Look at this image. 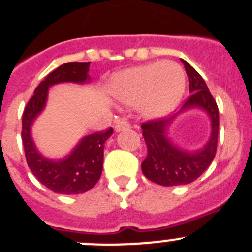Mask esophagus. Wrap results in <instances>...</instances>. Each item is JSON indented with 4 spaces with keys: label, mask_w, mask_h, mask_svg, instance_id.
I'll list each match as a JSON object with an SVG mask.
<instances>
[{
    "label": "esophagus",
    "mask_w": 252,
    "mask_h": 252,
    "mask_svg": "<svg viewBox=\"0 0 252 252\" xmlns=\"http://www.w3.org/2000/svg\"><path fill=\"white\" fill-rule=\"evenodd\" d=\"M129 128H130V124H129V122L126 121V119H121V121L117 122L114 126L115 131H122V130H126V129H129Z\"/></svg>",
    "instance_id": "1"
}]
</instances>
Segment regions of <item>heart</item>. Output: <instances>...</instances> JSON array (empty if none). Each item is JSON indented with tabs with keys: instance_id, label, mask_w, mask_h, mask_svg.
<instances>
[{
	"instance_id": "1",
	"label": "heart",
	"mask_w": 252,
	"mask_h": 252,
	"mask_svg": "<svg viewBox=\"0 0 252 252\" xmlns=\"http://www.w3.org/2000/svg\"><path fill=\"white\" fill-rule=\"evenodd\" d=\"M184 89V70L171 61L129 68L113 82L115 97L126 104L139 103L148 118H160L170 113L182 99Z\"/></svg>"
}]
</instances>
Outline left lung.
<instances>
[{"mask_svg": "<svg viewBox=\"0 0 252 252\" xmlns=\"http://www.w3.org/2000/svg\"><path fill=\"white\" fill-rule=\"evenodd\" d=\"M189 78L190 97L182 109L170 118L153 119L142 124L143 137L148 148L145 160L142 163L143 174L153 183L163 187L184 185L196 180L214 160L218 147L219 109L203 77L182 60ZM191 107H200L211 117L212 134L204 148L195 152H185L171 143L166 135L167 126L179 112Z\"/></svg>", "mask_w": 252, "mask_h": 252, "instance_id": "obj_1", "label": "left lung"}]
</instances>
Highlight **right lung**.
Segmentation results:
<instances>
[{"mask_svg": "<svg viewBox=\"0 0 252 252\" xmlns=\"http://www.w3.org/2000/svg\"><path fill=\"white\" fill-rule=\"evenodd\" d=\"M88 70L89 62H69L60 65L34 89L33 97L27 103L22 115V142L28 166L39 183L57 194H82L97 184L102 175L104 144L113 134V129L87 135L64 159L51 160L36 149L31 137V126L46 105L49 87L64 82L86 83L91 79Z\"/></svg>", "mask_w": 252, "mask_h": 252, "instance_id": "right-lung-1", "label": "right lung"}]
</instances>
